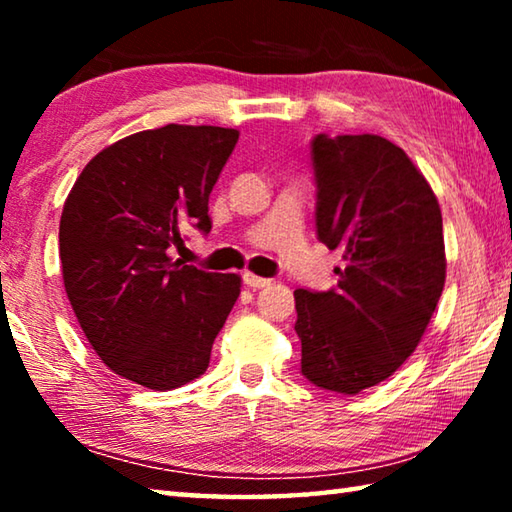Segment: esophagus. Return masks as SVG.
<instances>
[{
  "label": "esophagus",
  "mask_w": 512,
  "mask_h": 512,
  "mask_svg": "<svg viewBox=\"0 0 512 512\" xmlns=\"http://www.w3.org/2000/svg\"><path fill=\"white\" fill-rule=\"evenodd\" d=\"M244 282H246V287H250V289H264V287H268V284H271L268 277H259V275H253V273H244Z\"/></svg>",
  "instance_id": "34e87169"
}]
</instances>
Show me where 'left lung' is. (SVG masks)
Instances as JSON below:
<instances>
[{
  "label": "left lung",
  "mask_w": 512,
  "mask_h": 512,
  "mask_svg": "<svg viewBox=\"0 0 512 512\" xmlns=\"http://www.w3.org/2000/svg\"><path fill=\"white\" fill-rule=\"evenodd\" d=\"M316 235L343 253L329 291L296 289L302 375L357 395L418 348L445 287L443 216L400 146L379 135L311 140Z\"/></svg>",
  "instance_id": "8db88e82"
}]
</instances>
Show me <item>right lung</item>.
<instances>
[{
    "instance_id": "right-lung-1",
    "label": "right lung",
    "mask_w": 512,
    "mask_h": 512,
    "mask_svg": "<svg viewBox=\"0 0 512 512\" xmlns=\"http://www.w3.org/2000/svg\"><path fill=\"white\" fill-rule=\"evenodd\" d=\"M239 131L167 124L94 155L60 216L63 282L85 339L124 379L171 391L210 366L241 277L171 259L185 225L207 235V201Z\"/></svg>"
}]
</instances>
